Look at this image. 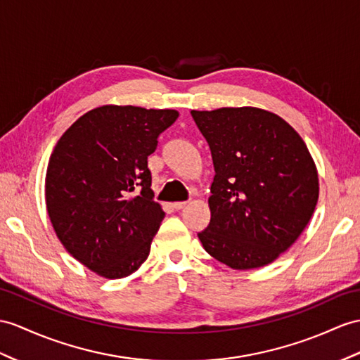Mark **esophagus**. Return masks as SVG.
Segmentation results:
<instances>
[{
	"label": "esophagus",
	"mask_w": 360,
	"mask_h": 360,
	"mask_svg": "<svg viewBox=\"0 0 360 360\" xmlns=\"http://www.w3.org/2000/svg\"><path fill=\"white\" fill-rule=\"evenodd\" d=\"M186 206H188V201H175V203H172V207L175 210H180V209L186 207Z\"/></svg>",
	"instance_id": "esophagus-1"
}]
</instances>
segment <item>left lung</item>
<instances>
[{
  "instance_id": "obj_1",
  "label": "left lung",
  "mask_w": 360,
  "mask_h": 360,
  "mask_svg": "<svg viewBox=\"0 0 360 360\" xmlns=\"http://www.w3.org/2000/svg\"><path fill=\"white\" fill-rule=\"evenodd\" d=\"M191 114L215 169L201 244L235 270L270 264L297 240L318 203V169L309 148L284 119L266 110Z\"/></svg>"
}]
</instances>
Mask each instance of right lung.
<instances>
[{
  "label": "right lung",
  "instance_id": "obj_1",
  "mask_svg": "<svg viewBox=\"0 0 360 360\" xmlns=\"http://www.w3.org/2000/svg\"><path fill=\"white\" fill-rule=\"evenodd\" d=\"M177 117L175 110L103 105L79 117L50 155V221L70 255L103 278H125L150 255L165 212L148 155Z\"/></svg>",
  "mask_w": 360,
  "mask_h": 360
}]
</instances>
